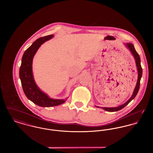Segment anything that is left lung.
<instances>
[{
  "mask_svg": "<svg viewBox=\"0 0 153 153\" xmlns=\"http://www.w3.org/2000/svg\"><path fill=\"white\" fill-rule=\"evenodd\" d=\"M124 45L126 46V48L128 49H129L130 51H131V54L134 56L135 61L136 65H137V71H138V80H137V84H136V86L135 87V89H134V92H133V94L131 96V97L125 103H124L123 104L120 105L117 107H99L98 106H96L97 108H102V109H103L104 110L106 111L116 112V111H119V110L123 108L124 107H126L130 102H131L132 100H133L135 97V96H137L138 92L139 89L140 81L142 76V68L141 65H140V56L138 54V53L135 51L133 44H131V43H126Z\"/></svg>",
  "mask_w": 153,
  "mask_h": 153,
  "instance_id": "left-lung-1",
  "label": "left lung"
}]
</instances>
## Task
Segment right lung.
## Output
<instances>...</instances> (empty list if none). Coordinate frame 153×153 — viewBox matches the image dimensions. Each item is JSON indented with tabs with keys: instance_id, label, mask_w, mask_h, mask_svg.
<instances>
[{
	"instance_id": "add662e5",
	"label": "right lung",
	"mask_w": 153,
	"mask_h": 153,
	"mask_svg": "<svg viewBox=\"0 0 153 153\" xmlns=\"http://www.w3.org/2000/svg\"><path fill=\"white\" fill-rule=\"evenodd\" d=\"M53 36V35H49L40 38L34 41L25 51L19 69V77L25 94L30 101L42 107L59 105L65 102L68 99H54L49 97L48 95L38 87L33 77L32 65L34 56L41 45L51 39Z\"/></svg>"
}]
</instances>
